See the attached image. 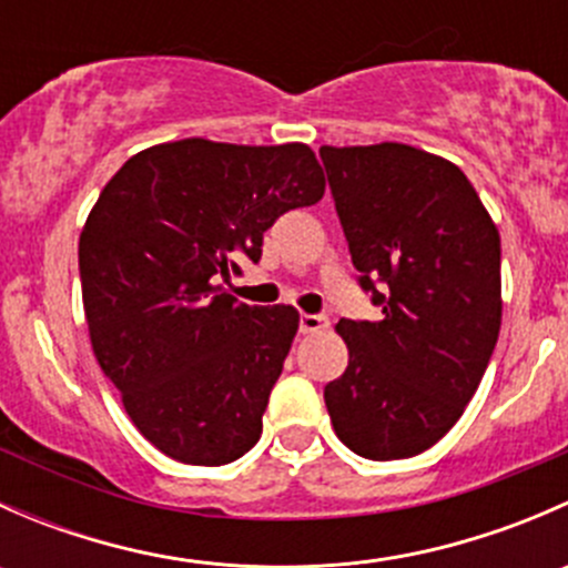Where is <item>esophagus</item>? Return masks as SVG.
<instances>
[{
  "mask_svg": "<svg viewBox=\"0 0 568 568\" xmlns=\"http://www.w3.org/2000/svg\"><path fill=\"white\" fill-rule=\"evenodd\" d=\"M329 326V318L321 316V313H302L300 316V332L307 335V332H321Z\"/></svg>",
  "mask_w": 568,
  "mask_h": 568,
  "instance_id": "1",
  "label": "esophagus"
}]
</instances>
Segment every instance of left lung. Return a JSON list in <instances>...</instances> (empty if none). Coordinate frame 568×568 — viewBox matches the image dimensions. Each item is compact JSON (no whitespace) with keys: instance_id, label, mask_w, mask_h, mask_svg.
Instances as JSON below:
<instances>
[{"instance_id":"left-lung-1","label":"left lung","mask_w":568,"mask_h":568,"mask_svg":"<svg viewBox=\"0 0 568 568\" xmlns=\"http://www.w3.org/2000/svg\"><path fill=\"white\" fill-rule=\"evenodd\" d=\"M357 283L379 321H337L348 368L324 387L341 443L374 462L445 437L500 332V233L467 175L400 142L318 151Z\"/></svg>"}]
</instances>
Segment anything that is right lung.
<instances>
[{"instance_id": "obj_1", "label": "right lung", "mask_w": 568, "mask_h": 568, "mask_svg": "<svg viewBox=\"0 0 568 568\" xmlns=\"http://www.w3.org/2000/svg\"><path fill=\"white\" fill-rule=\"evenodd\" d=\"M316 153L192 136L131 156L79 239L84 316L101 371L148 443L183 464L236 462L261 439L300 313L222 283L261 261L263 233L318 203Z\"/></svg>"}]
</instances>
